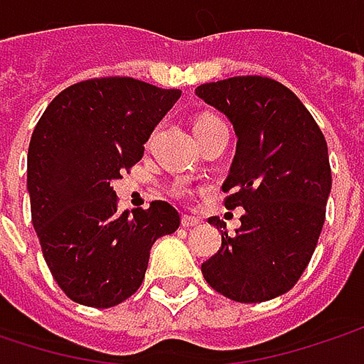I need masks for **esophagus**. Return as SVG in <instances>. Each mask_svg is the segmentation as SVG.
<instances>
[{"label":"esophagus","instance_id":"esophagus-1","mask_svg":"<svg viewBox=\"0 0 364 364\" xmlns=\"http://www.w3.org/2000/svg\"><path fill=\"white\" fill-rule=\"evenodd\" d=\"M181 225L185 226V228H196V226H200V218H196V216H183L181 218Z\"/></svg>","mask_w":364,"mask_h":364}]
</instances>
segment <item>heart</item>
<instances>
[{
    "instance_id": "1",
    "label": "heart",
    "mask_w": 364,
    "mask_h": 364,
    "mask_svg": "<svg viewBox=\"0 0 364 364\" xmlns=\"http://www.w3.org/2000/svg\"><path fill=\"white\" fill-rule=\"evenodd\" d=\"M220 123H223V119L214 117V115H202V117H198L196 125H193L196 136H200V134L208 132V129H212L214 125H220Z\"/></svg>"
}]
</instances>
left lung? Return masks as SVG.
I'll return each mask as SVG.
<instances>
[{"label": "left lung", "instance_id": "8db88e82", "mask_svg": "<svg viewBox=\"0 0 364 364\" xmlns=\"http://www.w3.org/2000/svg\"><path fill=\"white\" fill-rule=\"evenodd\" d=\"M196 95L232 121L239 141L223 191L228 210H245L235 235L208 220L225 230L203 278L239 303L276 299L299 282L326 223L328 141L296 95L266 75L208 82Z\"/></svg>", "mask_w": 364, "mask_h": 364}]
</instances>
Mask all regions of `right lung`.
I'll return each instance as SVG.
<instances>
[{"instance_id":"add662e5","label":"right lung","mask_w":364,"mask_h":364,"mask_svg":"<svg viewBox=\"0 0 364 364\" xmlns=\"http://www.w3.org/2000/svg\"><path fill=\"white\" fill-rule=\"evenodd\" d=\"M181 90L127 75L68 86L49 102L28 146L31 214L45 262L72 301L107 309L129 299L154 241L175 232L168 202L119 212L111 183L144 156V144Z\"/></svg>"}]
</instances>
